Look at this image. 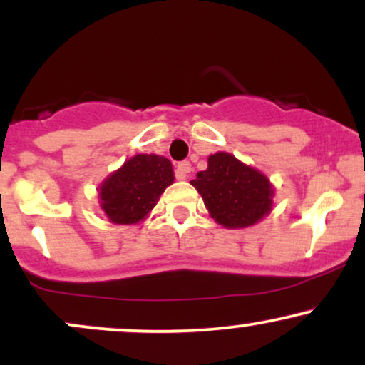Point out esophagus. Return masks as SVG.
I'll use <instances>...</instances> for the list:
<instances>
[{
    "label": "esophagus",
    "mask_w": 365,
    "mask_h": 365,
    "mask_svg": "<svg viewBox=\"0 0 365 365\" xmlns=\"http://www.w3.org/2000/svg\"><path fill=\"white\" fill-rule=\"evenodd\" d=\"M190 170H192V166H190V163H188V161L178 163V166H177V178L178 180H185L188 177V173H190Z\"/></svg>",
    "instance_id": "1"
}]
</instances>
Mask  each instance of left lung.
Listing matches in <instances>:
<instances>
[{"mask_svg": "<svg viewBox=\"0 0 365 365\" xmlns=\"http://www.w3.org/2000/svg\"><path fill=\"white\" fill-rule=\"evenodd\" d=\"M190 183L202 195L211 217L225 228L252 226L273 207L269 178L228 153L211 154L207 170L199 171Z\"/></svg>", "mask_w": 365, "mask_h": 365, "instance_id": "left-lung-1", "label": "left lung"}]
</instances>
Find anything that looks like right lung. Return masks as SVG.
Listing matches in <instances>:
<instances>
[{"label":"right lung","mask_w":365,"mask_h":365,"mask_svg":"<svg viewBox=\"0 0 365 365\" xmlns=\"http://www.w3.org/2000/svg\"><path fill=\"white\" fill-rule=\"evenodd\" d=\"M173 180L170 159L156 154H137L101 183V209L115 225L139 223L153 211Z\"/></svg>","instance_id":"1"}]
</instances>
